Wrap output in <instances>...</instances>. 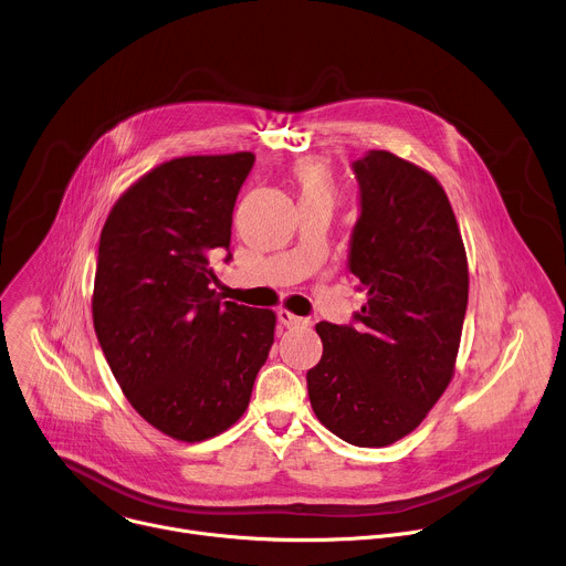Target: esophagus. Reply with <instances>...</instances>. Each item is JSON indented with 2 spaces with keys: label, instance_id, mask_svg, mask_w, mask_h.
Listing matches in <instances>:
<instances>
[{
  "label": "esophagus",
  "instance_id": "obj_1",
  "mask_svg": "<svg viewBox=\"0 0 566 566\" xmlns=\"http://www.w3.org/2000/svg\"><path fill=\"white\" fill-rule=\"evenodd\" d=\"M277 319L282 322L284 327H289V329H293V327H306V325H311V319H308V317L295 315V313H291V311H286V308H280V311H277Z\"/></svg>",
  "mask_w": 566,
  "mask_h": 566
}]
</instances>
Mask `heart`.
<instances>
[{
  "label": "heart",
  "instance_id": "1",
  "mask_svg": "<svg viewBox=\"0 0 566 566\" xmlns=\"http://www.w3.org/2000/svg\"><path fill=\"white\" fill-rule=\"evenodd\" d=\"M293 181L300 190V201H327L336 199V179L327 160L302 158L293 166Z\"/></svg>",
  "mask_w": 566,
  "mask_h": 566
}]
</instances>
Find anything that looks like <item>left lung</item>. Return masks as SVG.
Returning <instances> with one entry per match:
<instances>
[{
  "mask_svg": "<svg viewBox=\"0 0 566 566\" xmlns=\"http://www.w3.org/2000/svg\"><path fill=\"white\" fill-rule=\"evenodd\" d=\"M360 214L349 271L367 302L354 325L317 322L308 400L327 430L382 448L410 434L446 391L468 306V262L441 184L391 151L352 164Z\"/></svg>",
  "mask_w": 566,
  "mask_h": 566,
  "instance_id": "left-lung-1",
  "label": "left lung"
}]
</instances>
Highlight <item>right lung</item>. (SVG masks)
Returning a JSON list of instances; mask_svg holds the SVG:
<instances>
[{"instance_id": "add662e5", "label": "right lung", "mask_w": 566, "mask_h": 566, "mask_svg": "<svg viewBox=\"0 0 566 566\" xmlns=\"http://www.w3.org/2000/svg\"><path fill=\"white\" fill-rule=\"evenodd\" d=\"M253 164L251 151L172 158L123 192L101 232L98 343L132 408L177 441L217 437L244 415L273 345V311L212 289Z\"/></svg>"}]
</instances>
